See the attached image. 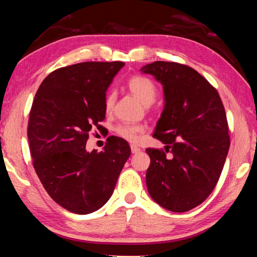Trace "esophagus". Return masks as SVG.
Instances as JSON below:
<instances>
[{
	"mask_svg": "<svg viewBox=\"0 0 257 257\" xmlns=\"http://www.w3.org/2000/svg\"><path fill=\"white\" fill-rule=\"evenodd\" d=\"M130 149H132L133 154H136V153H138V152H141V149H139V147H137V146H135V145L130 146Z\"/></svg>",
	"mask_w": 257,
	"mask_h": 257,
	"instance_id": "obj_1",
	"label": "esophagus"
}]
</instances>
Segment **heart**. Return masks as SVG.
<instances>
[{"mask_svg": "<svg viewBox=\"0 0 257 257\" xmlns=\"http://www.w3.org/2000/svg\"><path fill=\"white\" fill-rule=\"evenodd\" d=\"M127 87L135 97L139 99L144 105H151L155 101L156 95H158V87L152 81L150 78L144 76H133L127 82ZM114 93H107L104 101V107L106 112H110L114 105ZM115 133L120 137L124 138L125 141L136 142L144 133V127L141 124H132V123H121L116 125Z\"/></svg>", "mask_w": 257, "mask_h": 257, "instance_id": "obj_1", "label": "heart"}]
</instances>
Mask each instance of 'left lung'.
Wrapping results in <instances>:
<instances>
[{
    "label": "left lung",
    "mask_w": 257,
    "mask_h": 257,
    "mask_svg": "<svg viewBox=\"0 0 257 257\" xmlns=\"http://www.w3.org/2000/svg\"><path fill=\"white\" fill-rule=\"evenodd\" d=\"M141 71L154 76L164 93L153 136L165 151L146 150L147 190L169 211H189L212 193L227 159L230 138L222 101L205 78L185 64L155 61Z\"/></svg>",
    "instance_id": "obj_1"
}]
</instances>
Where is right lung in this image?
I'll return each instance as SVG.
<instances>
[{"mask_svg":"<svg viewBox=\"0 0 257 257\" xmlns=\"http://www.w3.org/2000/svg\"><path fill=\"white\" fill-rule=\"evenodd\" d=\"M123 62H81L51 72L30 110L27 136L33 164L51 198L76 214L110 199L130 156L124 139L111 136L102 152H87L94 127L105 119L107 87Z\"/></svg>","mask_w":257,"mask_h":257,"instance_id":"right-lung-1","label":"right lung"}]
</instances>
